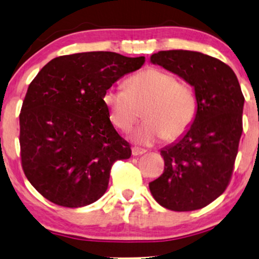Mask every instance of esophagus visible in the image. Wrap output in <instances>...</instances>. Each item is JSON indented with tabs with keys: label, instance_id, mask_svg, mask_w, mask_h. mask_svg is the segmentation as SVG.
Masks as SVG:
<instances>
[{
	"label": "esophagus",
	"instance_id": "esophagus-1",
	"mask_svg": "<svg viewBox=\"0 0 259 259\" xmlns=\"http://www.w3.org/2000/svg\"><path fill=\"white\" fill-rule=\"evenodd\" d=\"M146 150H144V148H140V147H132V154L133 155H141L144 154Z\"/></svg>",
	"mask_w": 259,
	"mask_h": 259
}]
</instances>
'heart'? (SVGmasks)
<instances>
[{
	"label": "heart",
	"mask_w": 259,
	"mask_h": 259,
	"mask_svg": "<svg viewBox=\"0 0 259 259\" xmlns=\"http://www.w3.org/2000/svg\"><path fill=\"white\" fill-rule=\"evenodd\" d=\"M109 119L116 128L128 132L140 118L145 122L133 133L137 143L150 145L164 137L166 141L182 138L193 125L198 98L189 82L177 80L168 70L148 67L127 79L123 88L104 94Z\"/></svg>",
	"instance_id": "1"
}]
</instances>
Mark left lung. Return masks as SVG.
<instances>
[{
    "instance_id": "obj_1",
    "label": "left lung",
    "mask_w": 259,
    "mask_h": 259,
    "mask_svg": "<svg viewBox=\"0 0 259 259\" xmlns=\"http://www.w3.org/2000/svg\"><path fill=\"white\" fill-rule=\"evenodd\" d=\"M151 62L194 87L198 112L185 136L161 150L164 173L150 183L152 196L172 211L212 203L229 186L243 132L244 95L233 70L199 52L161 51Z\"/></svg>"
}]
</instances>
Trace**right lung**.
<instances>
[{
	"instance_id": "add662e5",
	"label": "right lung",
	"mask_w": 259,
	"mask_h": 259,
	"mask_svg": "<svg viewBox=\"0 0 259 259\" xmlns=\"http://www.w3.org/2000/svg\"><path fill=\"white\" fill-rule=\"evenodd\" d=\"M145 58L88 52L53 59L31 81L20 113L21 165L41 196L63 207L97 201L130 144L116 132L105 92Z\"/></svg>"
}]
</instances>
